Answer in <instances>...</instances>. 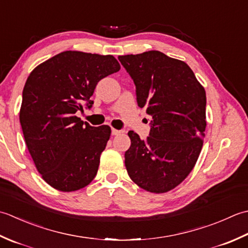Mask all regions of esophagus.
<instances>
[{
  "label": "esophagus",
  "mask_w": 248,
  "mask_h": 248,
  "mask_svg": "<svg viewBox=\"0 0 248 248\" xmlns=\"http://www.w3.org/2000/svg\"><path fill=\"white\" fill-rule=\"evenodd\" d=\"M123 130H119V129H115V128H112L111 129V134H112L113 136H118L120 134H122Z\"/></svg>",
  "instance_id": "esophagus-1"
}]
</instances>
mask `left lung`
I'll list each match as a JSON object with an SVG mask.
<instances>
[{
    "instance_id": "obj_1",
    "label": "left lung",
    "mask_w": 248,
    "mask_h": 248,
    "mask_svg": "<svg viewBox=\"0 0 248 248\" xmlns=\"http://www.w3.org/2000/svg\"><path fill=\"white\" fill-rule=\"evenodd\" d=\"M133 78L137 103L152 115L145 140L129 131L125 152L129 178L154 194L167 193L181 184L199 157L206 126L204 88L183 61L160 51L120 55Z\"/></svg>"
}]
</instances>
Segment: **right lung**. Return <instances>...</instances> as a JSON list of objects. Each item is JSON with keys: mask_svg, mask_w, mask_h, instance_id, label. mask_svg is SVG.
<instances>
[{"mask_svg": "<svg viewBox=\"0 0 248 248\" xmlns=\"http://www.w3.org/2000/svg\"><path fill=\"white\" fill-rule=\"evenodd\" d=\"M113 55L64 51L35 67L22 92L19 119L25 144L42 178L61 191L89 185L111 135L76 115L90 108L96 84L119 72Z\"/></svg>", "mask_w": 248, "mask_h": 248, "instance_id": "add662e5", "label": "right lung"}]
</instances>
